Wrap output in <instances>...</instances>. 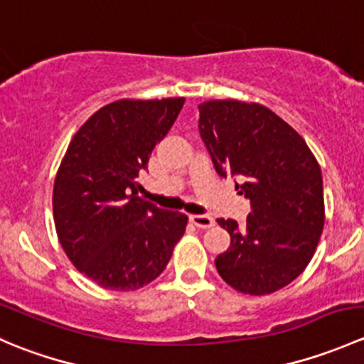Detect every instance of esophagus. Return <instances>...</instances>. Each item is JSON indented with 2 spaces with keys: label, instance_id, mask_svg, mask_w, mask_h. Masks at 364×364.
I'll return each mask as SVG.
<instances>
[{
  "label": "esophagus",
  "instance_id": "34e87169",
  "mask_svg": "<svg viewBox=\"0 0 364 364\" xmlns=\"http://www.w3.org/2000/svg\"><path fill=\"white\" fill-rule=\"evenodd\" d=\"M190 222L199 229H209V227L215 225V220L208 215H190Z\"/></svg>",
  "mask_w": 364,
  "mask_h": 364
}]
</instances>
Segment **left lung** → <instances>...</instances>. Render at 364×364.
<instances>
[{"label": "left lung", "mask_w": 364, "mask_h": 364, "mask_svg": "<svg viewBox=\"0 0 364 364\" xmlns=\"http://www.w3.org/2000/svg\"><path fill=\"white\" fill-rule=\"evenodd\" d=\"M199 132L222 178H240L252 211L245 225L218 218L230 247L215 259L236 291L271 294L299 277L324 229L322 172L299 134L273 111L237 100L199 105Z\"/></svg>", "instance_id": "1"}]
</instances>
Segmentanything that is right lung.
Returning a JSON list of instances; mask_svg holds the SVG:
<instances>
[{
	"instance_id": "add662e5",
	"label": "right lung",
	"mask_w": 364,
	"mask_h": 364,
	"mask_svg": "<svg viewBox=\"0 0 364 364\" xmlns=\"http://www.w3.org/2000/svg\"><path fill=\"white\" fill-rule=\"evenodd\" d=\"M185 98L117 100L79 128L54 181L56 232L73 266L111 291H135L165 269L188 216L141 199L137 178Z\"/></svg>"
}]
</instances>
